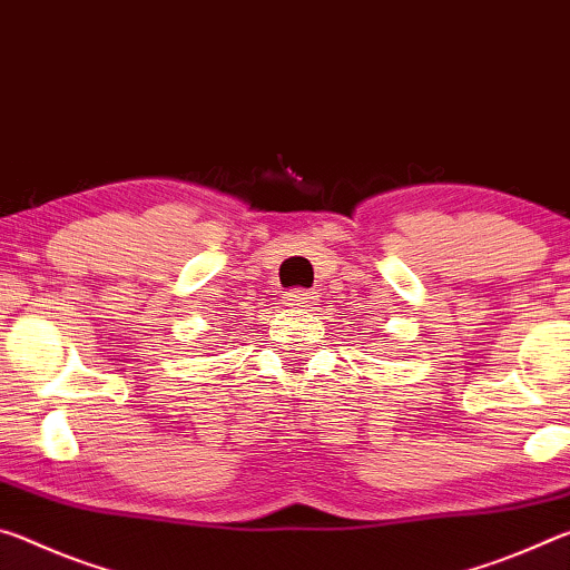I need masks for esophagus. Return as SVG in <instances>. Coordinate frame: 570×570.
Here are the masks:
<instances>
[{
	"label": "esophagus",
	"instance_id": "esophagus-1",
	"mask_svg": "<svg viewBox=\"0 0 570 570\" xmlns=\"http://www.w3.org/2000/svg\"><path fill=\"white\" fill-rule=\"evenodd\" d=\"M313 301H315V295L311 291H301V287L287 293V305H293V307H311Z\"/></svg>",
	"mask_w": 570,
	"mask_h": 570
}]
</instances>
